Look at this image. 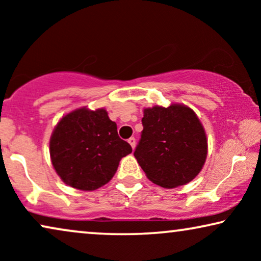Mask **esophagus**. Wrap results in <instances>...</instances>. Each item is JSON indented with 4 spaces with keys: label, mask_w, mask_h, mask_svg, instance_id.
Listing matches in <instances>:
<instances>
[{
    "label": "esophagus",
    "mask_w": 261,
    "mask_h": 261,
    "mask_svg": "<svg viewBox=\"0 0 261 261\" xmlns=\"http://www.w3.org/2000/svg\"><path fill=\"white\" fill-rule=\"evenodd\" d=\"M128 142H129V145L132 146V148H135V144H137V140H135L134 138H130V139H128Z\"/></svg>",
    "instance_id": "esophagus-1"
}]
</instances>
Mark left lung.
Returning <instances> with one entry per match:
<instances>
[{
    "label": "left lung",
    "instance_id": "1",
    "mask_svg": "<svg viewBox=\"0 0 261 261\" xmlns=\"http://www.w3.org/2000/svg\"><path fill=\"white\" fill-rule=\"evenodd\" d=\"M144 130L134 152L152 183L165 189L185 185L204 166L208 139L191 108L179 103L144 109Z\"/></svg>",
    "mask_w": 261,
    "mask_h": 261
}]
</instances>
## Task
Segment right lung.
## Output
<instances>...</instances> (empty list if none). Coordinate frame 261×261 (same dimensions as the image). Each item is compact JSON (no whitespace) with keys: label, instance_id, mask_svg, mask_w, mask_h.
<instances>
[{"label":"right lung","instance_id":"add662e5","mask_svg":"<svg viewBox=\"0 0 261 261\" xmlns=\"http://www.w3.org/2000/svg\"><path fill=\"white\" fill-rule=\"evenodd\" d=\"M132 147L117 134L105 108L74 109L57 123L49 139L56 172L73 189L94 191L112 179Z\"/></svg>","mask_w":261,"mask_h":261}]
</instances>
